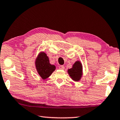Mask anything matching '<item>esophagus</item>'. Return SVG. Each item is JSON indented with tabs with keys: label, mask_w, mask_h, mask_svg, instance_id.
Here are the masks:
<instances>
[{
	"label": "esophagus",
	"mask_w": 120,
	"mask_h": 120,
	"mask_svg": "<svg viewBox=\"0 0 120 120\" xmlns=\"http://www.w3.org/2000/svg\"><path fill=\"white\" fill-rule=\"evenodd\" d=\"M59 68L60 69H65V66L61 65L59 66Z\"/></svg>",
	"instance_id": "34e87169"
}]
</instances>
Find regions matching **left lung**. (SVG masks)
<instances>
[{"label": "left lung", "mask_w": 120, "mask_h": 120, "mask_svg": "<svg viewBox=\"0 0 120 120\" xmlns=\"http://www.w3.org/2000/svg\"><path fill=\"white\" fill-rule=\"evenodd\" d=\"M68 73L71 79L74 81H79L82 76V65L80 61H76L72 67L68 69Z\"/></svg>", "instance_id": "left-lung-1"}]
</instances>
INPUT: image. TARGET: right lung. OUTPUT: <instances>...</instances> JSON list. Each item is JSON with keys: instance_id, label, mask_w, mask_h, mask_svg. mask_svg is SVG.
<instances>
[{"instance_id": "add662e5", "label": "right lung", "mask_w": 120, "mask_h": 120, "mask_svg": "<svg viewBox=\"0 0 120 120\" xmlns=\"http://www.w3.org/2000/svg\"><path fill=\"white\" fill-rule=\"evenodd\" d=\"M37 71L43 80L48 78L55 70V66L49 63V57L44 52H41L35 61Z\"/></svg>"}]
</instances>
